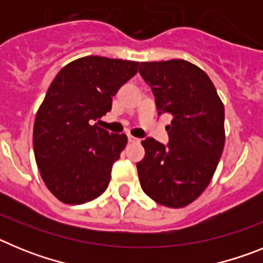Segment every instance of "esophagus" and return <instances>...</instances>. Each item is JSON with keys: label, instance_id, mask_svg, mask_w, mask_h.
I'll list each match as a JSON object with an SVG mask.
<instances>
[{"label": "esophagus", "instance_id": "34e87169", "mask_svg": "<svg viewBox=\"0 0 263 263\" xmlns=\"http://www.w3.org/2000/svg\"><path fill=\"white\" fill-rule=\"evenodd\" d=\"M127 139H129V142H139V139L133 136H127Z\"/></svg>", "mask_w": 263, "mask_h": 263}]
</instances>
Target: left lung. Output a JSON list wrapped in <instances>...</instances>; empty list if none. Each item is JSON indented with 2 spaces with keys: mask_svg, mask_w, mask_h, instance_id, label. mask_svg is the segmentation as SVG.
<instances>
[{
  "mask_svg": "<svg viewBox=\"0 0 263 263\" xmlns=\"http://www.w3.org/2000/svg\"><path fill=\"white\" fill-rule=\"evenodd\" d=\"M139 73L152 87L159 115L173 116L167 146L142 141L139 183L160 205L183 208L213 178L225 143L224 104L205 72L187 60L143 62Z\"/></svg>",
  "mask_w": 263,
  "mask_h": 263,
  "instance_id": "1",
  "label": "left lung"
}]
</instances>
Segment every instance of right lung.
<instances>
[{"label": "right lung", "instance_id": "right-lung-1", "mask_svg": "<svg viewBox=\"0 0 263 263\" xmlns=\"http://www.w3.org/2000/svg\"><path fill=\"white\" fill-rule=\"evenodd\" d=\"M138 66L84 57L63 67L51 83L36 111L32 146L46 187L62 203H87L108 188L127 137L109 134L93 122L110 110L111 97Z\"/></svg>", "mask_w": 263, "mask_h": 263}]
</instances>
